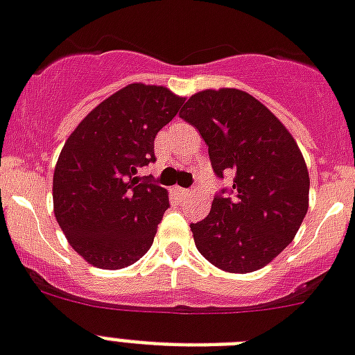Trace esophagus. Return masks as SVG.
<instances>
[{
	"mask_svg": "<svg viewBox=\"0 0 355 355\" xmlns=\"http://www.w3.org/2000/svg\"><path fill=\"white\" fill-rule=\"evenodd\" d=\"M177 193L180 196H187V195H191V191L189 189H186V187H177Z\"/></svg>",
	"mask_w": 355,
	"mask_h": 355,
	"instance_id": "esophagus-1",
	"label": "esophagus"
}]
</instances>
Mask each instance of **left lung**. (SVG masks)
Instances as JSON below:
<instances>
[{
  "mask_svg": "<svg viewBox=\"0 0 355 355\" xmlns=\"http://www.w3.org/2000/svg\"><path fill=\"white\" fill-rule=\"evenodd\" d=\"M202 135L218 178L233 186L214 195L209 214L191 223L196 249L227 272H252L296 236L309 209V171L287 128L252 95L204 90L178 113Z\"/></svg>",
  "mask_w": 355,
  "mask_h": 355,
  "instance_id": "obj_1",
  "label": "left lung"
}]
</instances>
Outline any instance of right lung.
I'll use <instances>...</instances> for the list:
<instances>
[{
  "label": "right lung",
  "instance_id": "right-lung-1",
  "mask_svg": "<svg viewBox=\"0 0 355 355\" xmlns=\"http://www.w3.org/2000/svg\"><path fill=\"white\" fill-rule=\"evenodd\" d=\"M182 104L164 86L133 83L92 110L64 142L53 171V213L88 263L122 269L153 243L168 191L135 175L157 160L155 137Z\"/></svg>",
  "mask_w": 355,
  "mask_h": 355
}]
</instances>
